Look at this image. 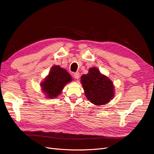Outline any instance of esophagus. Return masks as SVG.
Listing matches in <instances>:
<instances>
[{"mask_svg":"<svg viewBox=\"0 0 154 154\" xmlns=\"http://www.w3.org/2000/svg\"><path fill=\"white\" fill-rule=\"evenodd\" d=\"M73 77H74V78H75V79H78L79 78V77H80V74H79V72L75 73L73 74Z\"/></svg>","mask_w":154,"mask_h":154,"instance_id":"esophagus-1","label":"esophagus"}]
</instances>
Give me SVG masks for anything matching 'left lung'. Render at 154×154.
Listing matches in <instances>:
<instances>
[{"label": "left lung", "instance_id": "left-lung-1", "mask_svg": "<svg viewBox=\"0 0 154 154\" xmlns=\"http://www.w3.org/2000/svg\"><path fill=\"white\" fill-rule=\"evenodd\" d=\"M81 82L86 98L94 105L107 104L115 97L112 81L96 67L90 68L87 74L82 75Z\"/></svg>", "mask_w": 154, "mask_h": 154}]
</instances>
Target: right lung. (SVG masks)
<instances>
[{"label": "right lung", "instance_id": "add662e5", "mask_svg": "<svg viewBox=\"0 0 154 154\" xmlns=\"http://www.w3.org/2000/svg\"><path fill=\"white\" fill-rule=\"evenodd\" d=\"M72 81V76L65 69L55 65L41 82L40 86L47 98L53 99L60 95L66 85Z\"/></svg>", "mask_w": 154, "mask_h": 154}]
</instances>
